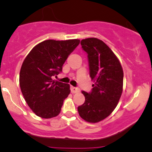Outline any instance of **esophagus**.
Here are the masks:
<instances>
[{"label": "esophagus", "mask_w": 152, "mask_h": 152, "mask_svg": "<svg viewBox=\"0 0 152 152\" xmlns=\"http://www.w3.org/2000/svg\"><path fill=\"white\" fill-rule=\"evenodd\" d=\"M71 92L72 94H76V93H78L80 91V89L78 88H76V87L74 86H71Z\"/></svg>", "instance_id": "34e87169"}]
</instances>
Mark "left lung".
I'll return each instance as SVG.
<instances>
[{
    "mask_svg": "<svg viewBox=\"0 0 152 152\" xmlns=\"http://www.w3.org/2000/svg\"><path fill=\"white\" fill-rule=\"evenodd\" d=\"M88 54L91 92L82 91L84 104L78 107L80 116L86 121L97 123L112 113L117 106L123 91L124 72L119 61L105 43L96 38L81 41Z\"/></svg>",
    "mask_w": 152,
    "mask_h": 152,
    "instance_id": "1",
    "label": "left lung"
}]
</instances>
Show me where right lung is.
Instances as JSON below:
<instances>
[{
  "mask_svg": "<svg viewBox=\"0 0 152 152\" xmlns=\"http://www.w3.org/2000/svg\"><path fill=\"white\" fill-rule=\"evenodd\" d=\"M79 43L78 39L46 40L34 47L24 59L19 76L20 90L38 116L50 118L61 112L70 86L53 77L61 72L66 60Z\"/></svg>",
  "mask_w": 152,
  "mask_h": 152,
  "instance_id": "add662e5",
  "label": "right lung"
}]
</instances>
